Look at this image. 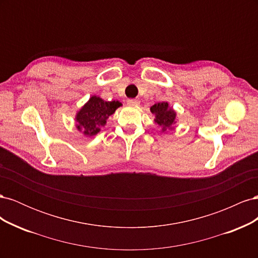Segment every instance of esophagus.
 I'll return each instance as SVG.
<instances>
[{
    "label": "esophagus",
    "mask_w": 258,
    "mask_h": 258,
    "mask_svg": "<svg viewBox=\"0 0 258 258\" xmlns=\"http://www.w3.org/2000/svg\"><path fill=\"white\" fill-rule=\"evenodd\" d=\"M127 103H128L129 105L137 106V105H139V104H140V101H139L138 99H129V100L127 101Z\"/></svg>",
    "instance_id": "obj_1"
}]
</instances>
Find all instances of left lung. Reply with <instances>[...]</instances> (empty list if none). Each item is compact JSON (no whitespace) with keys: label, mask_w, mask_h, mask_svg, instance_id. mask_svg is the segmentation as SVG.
<instances>
[{"label":"left lung","mask_w":258,"mask_h":258,"mask_svg":"<svg viewBox=\"0 0 258 258\" xmlns=\"http://www.w3.org/2000/svg\"><path fill=\"white\" fill-rule=\"evenodd\" d=\"M151 112L155 115V122L161 127L162 132L167 129H173L176 122V113L168 102L156 103L151 107Z\"/></svg>","instance_id":"1"}]
</instances>
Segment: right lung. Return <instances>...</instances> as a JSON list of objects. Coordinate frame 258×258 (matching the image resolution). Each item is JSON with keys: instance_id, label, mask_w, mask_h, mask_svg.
Returning <instances> with one entry per match:
<instances>
[{"instance_id": "right-lung-1", "label": "right lung", "mask_w": 258, "mask_h": 258, "mask_svg": "<svg viewBox=\"0 0 258 258\" xmlns=\"http://www.w3.org/2000/svg\"><path fill=\"white\" fill-rule=\"evenodd\" d=\"M120 105L119 101H104L100 97L92 96L76 114L77 130L87 137L96 136L101 127L105 126L108 117Z\"/></svg>"}]
</instances>
